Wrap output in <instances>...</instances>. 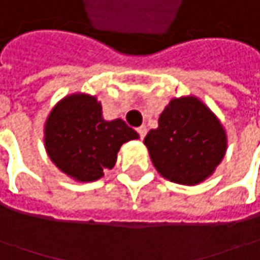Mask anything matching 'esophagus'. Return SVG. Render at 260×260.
<instances>
[{"instance_id": "1", "label": "esophagus", "mask_w": 260, "mask_h": 260, "mask_svg": "<svg viewBox=\"0 0 260 260\" xmlns=\"http://www.w3.org/2000/svg\"><path fill=\"white\" fill-rule=\"evenodd\" d=\"M137 132H138L140 138L143 140V138L146 137V134H147V128H146V126H140V128H137Z\"/></svg>"}]
</instances>
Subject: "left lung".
<instances>
[{"label":"left lung","mask_w":260,"mask_h":260,"mask_svg":"<svg viewBox=\"0 0 260 260\" xmlns=\"http://www.w3.org/2000/svg\"><path fill=\"white\" fill-rule=\"evenodd\" d=\"M157 173L193 186L210 177L226 152V132L214 113L195 96L174 98L144 138Z\"/></svg>","instance_id":"1"}]
</instances>
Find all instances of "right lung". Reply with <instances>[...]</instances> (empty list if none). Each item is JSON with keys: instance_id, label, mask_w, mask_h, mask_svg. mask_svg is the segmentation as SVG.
Returning <instances> with one entry per match:
<instances>
[{"instance_id": "1", "label": "right lung", "mask_w": 260, "mask_h": 260, "mask_svg": "<svg viewBox=\"0 0 260 260\" xmlns=\"http://www.w3.org/2000/svg\"><path fill=\"white\" fill-rule=\"evenodd\" d=\"M138 134L122 119L104 120L95 96L73 93L50 111L44 146L52 162L77 181H95L116 164L120 146Z\"/></svg>"}]
</instances>
